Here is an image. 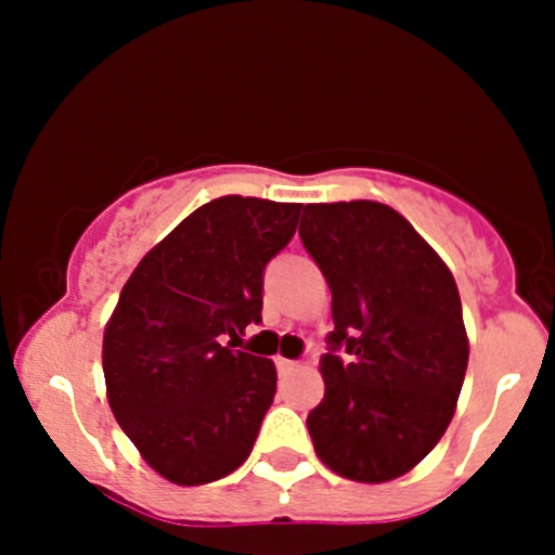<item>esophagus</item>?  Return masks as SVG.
I'll return each mask as SVG.
<instances>
[{
	"mask_svg": "<svg viewBox=\"0 0 555 555\" xmlns=\"http://www.w3.org/2000/svg\"><path fill=\"white\" fill-rule=\"evenodd\" d=\"M276 367H279V373H293V371H298V362L284 360V357H276Z\"/></svg>",
	"mask_w": 555,
	"mask_h": 555,
	"instance_id": "obj_1",
	"label": "esophagus"
}]
</instances>
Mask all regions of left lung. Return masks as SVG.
Segmentation results:
<instances>
[{
    "label": "left lung",
    "instance_id": "left-lung-1",
    "mask_svg": "<svg viewBox=\"0 0 555 555\" xmlns=\"http://www.w3.org/2000/svg\"><path fill=\"white\" fill-rule=\"evenodd\" d=\"M300 238L327 279L335 322L324 400L306 418L313 451L349 480L400 478L456 411L469 357L456 282L411 222L376 201L309 204Z\"/></svg>",
    "mask_w": 555,
    "mask_h": 555
}]
</instances>
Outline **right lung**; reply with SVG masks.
Instances as JSON below:
<instances>
[{
  "label": "right lung",
  "mask_w": 555,
  "mask_h": 555,
  "mask_svg": "<svg viewBox=\"0 0 555 555\" xmlns=\"http://www.w3.org/2000/svg\"><path fill=\"white\" fill-rule=\"evenodd\" d=\"M300 209L244 195L209 201L122 287L104 327L106 400L144 462L171 483L225 478L255 446L276 367L233 346L262 319V271L295 236Z\"/></svg>",
  "instance_id": "right-lung-1"
}]
</instances>
